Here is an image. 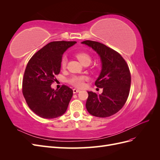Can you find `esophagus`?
I'll use <instances>...</instances> for the list:
<instances>
[{"mask_svg":"<svg viewBox=\"0 0 160 160\" xmlns=\"http://www.w3.org/2000/svg\"><path fill=\"white\" fill-rule=\"evenodd\" d=\"M72 91H73V93H78V92H79L80 90L79 89H73Z\"/></svg>","mask_w":160,"mask_h":160,"instance_id":"1","label":"esophagus"}]
</instances>
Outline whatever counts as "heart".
<instances>
[{
    "label": "heart",
    "instance_id": "obj_1",
    "mask_svg": "<svg viewBox=\"0 0 160 160\" xmlns=\"http://www.w3.org/2000/svg\"><path fill=\"white\" fill-rule=\"evenodd\" d=\"M75 57L77 59H78L82 64L85 63H90L91 61V57L88 52L85 51H80L77 52L75 54ZM67 57H64L61 60V67L62 69H65L67 65ZM87 79V77L84 75H73L72 76L71 78L69 79L68 82L69 83L73 85L76 88H81L84 85V82Z\"/></svg>",
    "mask_w": 160,
    "mask_h": 160
}]
</instances>
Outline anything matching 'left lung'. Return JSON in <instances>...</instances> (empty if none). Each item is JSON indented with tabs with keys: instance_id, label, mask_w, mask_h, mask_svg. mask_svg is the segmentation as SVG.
Returning a JSON list of instances; mask_svg holds the SVG:
<instances>
[{
	"instance_id": "obj_1",
	"label": "left lung",
	"mask_w": 160,
	"mask_h": 160,
	"mask_svg": "<svg viewBox=\"0 0 160 160\" xmlns=\"http://www.w3.org/2000/svg\"><path fill=\"white\" fill-rule=\"evenodd\" d=\"M81 43L98 52L102 62V69L95 85L103 88V93L98 95L88 91L87 110L95 117H109L118 113L128 99L131 85L129 67L119 52L102 43L89 40Z\"/></svg>"
}]
</instances>
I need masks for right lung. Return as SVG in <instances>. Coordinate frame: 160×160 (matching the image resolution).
Here are the masks:
<instances>
[{
	"instance_id": "1",
	"label": "right lung",
	"mask_w": 160,
	"mask_h": 160,
	"mask_svg": "<svg viewBox=\"0 0 160 160\" xmlns=\"http://www.w3.org/2000/svg\"><path fill=\"white\" fill-rule=\"evenodd\" d=\"M76 41H53L38 51L28 61L22 79V94L34 113L42 118H56L65 113L72 90L62 85H51L60 72L62 54Z\"/></svg>"
}]
</instances>
